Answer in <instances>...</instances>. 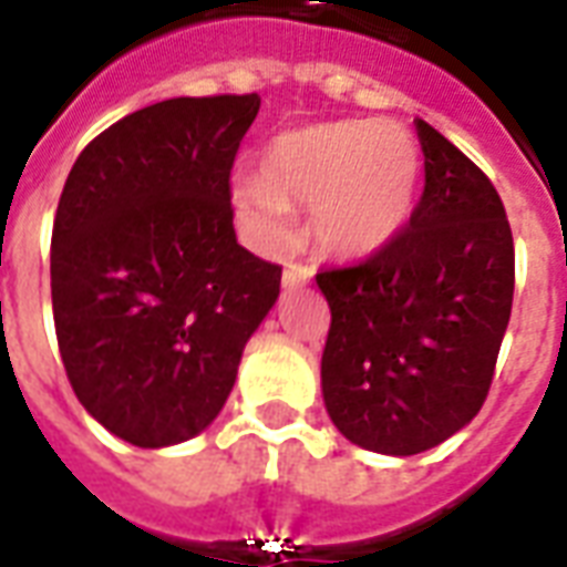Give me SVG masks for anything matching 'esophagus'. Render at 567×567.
Masks as SVG:
<instances>
[{
	"mask_svg": "<svg viewBox=\"0 0 567 567\" xmlns=\"http://www.w3.org/2000/svg\"><path fill=\"white\" fill-rule=\"evenodd\" d=\"M312 279V270L307 264H297V260H288L282 272V285L285 288H295V285H307Z\"/></svg>",
	"mask_w": 567,
	"mask_h": 567,
	"instance_id": "1",
	"label": "esophagus"
}]
</instances>
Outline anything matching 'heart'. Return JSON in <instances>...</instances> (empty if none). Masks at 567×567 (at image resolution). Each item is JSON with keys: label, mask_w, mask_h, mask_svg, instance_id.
<instances>
[{"label": "heart", "mask_w": 567, "mask_h": 567, "mask_svg": "<svg viewBox=\"0 0 567 567\" xmlns=\"http://www.w3.org/2000/svg\"><path fill=\"white\" fill-rule=\"evenodd\" d=\"M419 175L422 151L404 124L331 121L276 136L260 175L234 178V206L267 251L291 243V206H303L324 251L361 258L404 227Z\"/></svg>", "instance_id": "obj_1"}]
</instances>
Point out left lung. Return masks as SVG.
<instances>
[{"mask_svg":"<svg viewBox=\"0 0 567 567\" xmlns=\"http://www.w3.org/2000/svg\"><path fill=\"white\" fill-rule=\"evenodd\" d=\"M425 190L370 258L316 276L331 307L321 355L328 416L346 440L416 455L480 413L513 307V234L498 190L416 117Z\"/></svg>","mask_w":567,"mask_h":567,"instance_id":"obj_1","label":"left lung"}]
</instances>
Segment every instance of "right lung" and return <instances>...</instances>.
Listing matches in <instances>:
<instances>
[{
    "mask_svg": "<svg viewBox=\"0 0 567 567\" xmlns=\"http://www.w3.org/2000/svg\"><path fill=\"white\" fill-rule=\"evenodd\" d=\"M258 93L175 96L103 130L69 173L51 303L69 385L142 450L221 413L282 267L236 243L230 169Z\"/></svg>",
    "mask_w": 567,
    "mask_h": 567,
    "instance_id": "obj_1",
    "label": "right lung"
}]
</instances>
